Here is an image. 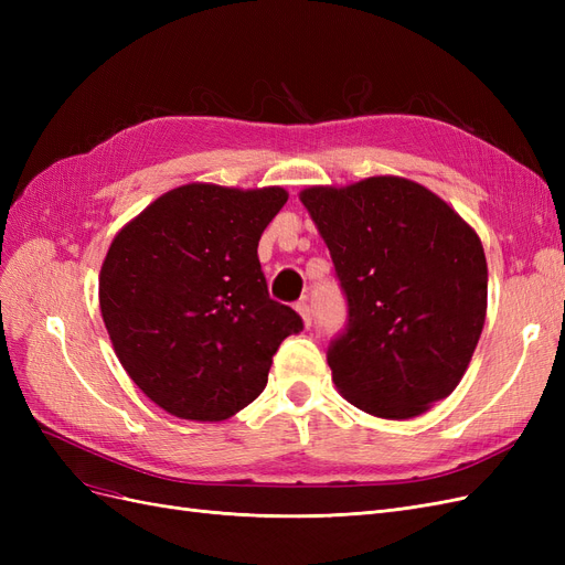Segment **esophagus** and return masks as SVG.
I'll return each instance as SVG.
<instances>
[{
  "label": "esophagus",
  "instance_id": "1",
  "mask_svg": "<svg viewBox=\"0 0 565 565\" xmlns=\"http://www.w3.org/2000/svg\"><path fill=\"white\" fill-rule=\"evenodd\" d=\"M297 311H299V316L303 318V324H306V328H311V322H313V313H311L309 299H299V301H297Z\"/></svg>",
  "mask_w": 565,
  "mask_h": 565
}]
</instances>
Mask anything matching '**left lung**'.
Wrapping results in <instances>:
<instances>
[{"label":"left lung","instance_id":"left-lung-1","mask_svg":"<svg viewBox=\"0 0 565 565\" xmlns=\"http://www.w3.org/2000/svg\"><path fill=\"white\" fill-rule=\"evenodd\" d=\"M301 202L347 299V328L328 347L341 396L384 419L448 398L486 322L478 235L438 195L398 177L306 188Z\"/></svg>","mask_w":565,"mask_h":565}]
</instances>
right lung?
Returning a JSON list of instances; mask_svg holds the SVG:
<instances>
[{
    "instance_id": "add662e5",
    "label": "right lung",
    "mask_w": 565,
    "mask_h": 565,
    "mask_svg": "<svg viewBox=\"0 0 565 565\" xmlns=\"http://www.w3.org/2000/svg\"><path fill=\"white\" fill-rule=\"evenodd\" d=\"M287 193L212 183L174 188L115 235L98 299L134 384L181 419L221 422L268 382L301 316L270 299L262 233Z\"/></svg>"
}]
</instances>
